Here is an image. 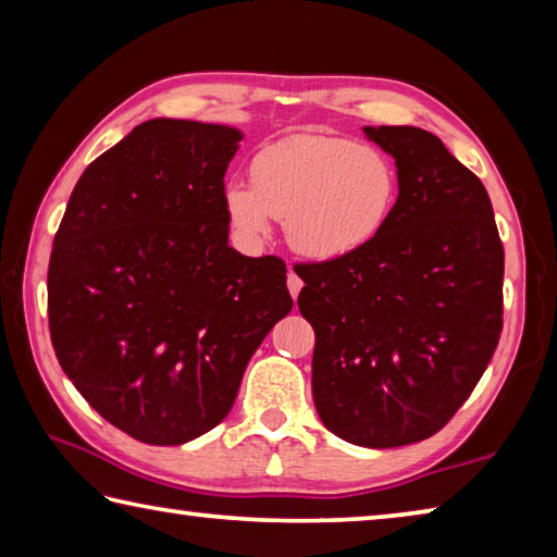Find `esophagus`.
Instances as JSON below:
<instances>
[{
	"instance_id": "1",
	"label": "esophagus",
	"mask_w": 557,
	"mask_h": 557,
	"mask_svg": "<svg viewBox=\"0 0 557 557\" xmlns=\"http://www.w3.org/2000/svg\"><path fill=\"white\" fill-rule=\"evenodd\" d=\"M301 285H305V282H301L297 272L289 268V272H287V287H289V295H292V299H297Z\"/></svg>"
}]
</instances>
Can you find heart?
<instances>
[{"instance_id": "b5f03b06", "label": "heart", "mask_w": 557, "mask_h": 557, "mask_svg": "<svg viewBox=\"0 0 557 557\" xmlns=\"http://www.w3.org/2000/svg\"><path fill=\"white\" fill-rule=\"evenodd\" d=\"M398 172L381 149L346 137L295 135L260 149L250 184L231 182L223 209L243 243L285 221L292 250L309 260L348 258L373 243L398 203Z\"/></svg>"}]
</instances>
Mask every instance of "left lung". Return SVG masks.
Masks as SVG:
<instances>
[{
	"label": "left lung",
	"instance_id": "obj_1",
	"mask_svg": "<svg viewBox=\"0 0 557 557\" xmlns=\"http://www.w3.org/2000/svg\"><path fill=\"white\" fill-rule=\"evenodd\" d=\"M398 166L373 243L295 268L314 326L312 395L358 447L428 440L469 398L504 326V245L484 184L420 127H363Z\"/></svg>",
	"mask_w": 557,
	"mask_h": 557
}]
</instances>
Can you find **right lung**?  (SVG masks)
I'll use <instances>...</instances> for the list:
<instances>
[{
  "instance_id": "obj_1",
  "label": "right lung",
  "mask_w": 557,
  "mask_h": 557,
  "mask_svg": "<svg viewBox=\"0 0 557 557\" xmlns=\"http://www.w3.org/2000/svg\"><path fill=\"white\" fill-rule=\"evenodd\" d=\"M240 139L225 125L143 122L83 172L53 238L55 358L92 410L147 445L219 425L292 309L285 262L228 245L223 176Z\"/></svg>"
}]
</instances>
